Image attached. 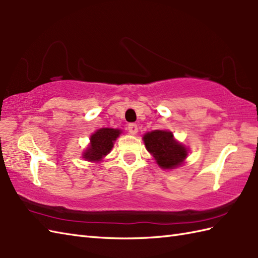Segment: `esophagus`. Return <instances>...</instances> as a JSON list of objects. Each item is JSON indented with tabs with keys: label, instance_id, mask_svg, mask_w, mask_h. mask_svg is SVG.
Here are the masks:
<instances>
[{
	"label": "esophagus",
	"instance_id": "obj_1",
	"mask_svg": "<svg viewBox=\"0 0 258 258\" xmlns=\"http://www.w3.org/2000/svg\"><path fill=\"white\" fill-rule=\"evenodd\" d=\"M127 130H128V132H130L131 134H132V135H135L136 133H138L139 127H138V125L134 124V123H132V124H130V125H128Z\"/></svg>",
	"mask_w": 258,
	"mask_h": 258
}]
</instances>
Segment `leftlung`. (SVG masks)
I'll use <instances>...</instances> for the list:
<instances>
[{"label":"left lung","instance_id":"left-lung-1","mask_svg":"<svg viewBox=\"0 0 258 258\" xmlns=\"http://www.w3.org/2000/svg\"><path fill=\"white\" fill-rule=\"evenodd\" d=\"M147 151L154 156L162 168H174L183 163L187 156V150L173 139L167 131H153L144 135Z\"/></svg>","mask_w":258,"mask_h":258}]
</instances>
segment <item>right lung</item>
<instances>
[{
  "label": "right lung",
  "instance_id": "1",
  "mask_svg": "<svg viewBox=\"0 0 258 258\" xmlns=\"http://www.w3.org/2000/svg\"><path fill=\"white\" fill-rule=\"evenodd\" d=\"M120 134L119 130L114 128H100L91 136V145L84 153V158L87 161H101L111 152L113 142Z\"/></svg>",
  "mask_w": 258,
  "mask_h": 258
}]
</instances>
